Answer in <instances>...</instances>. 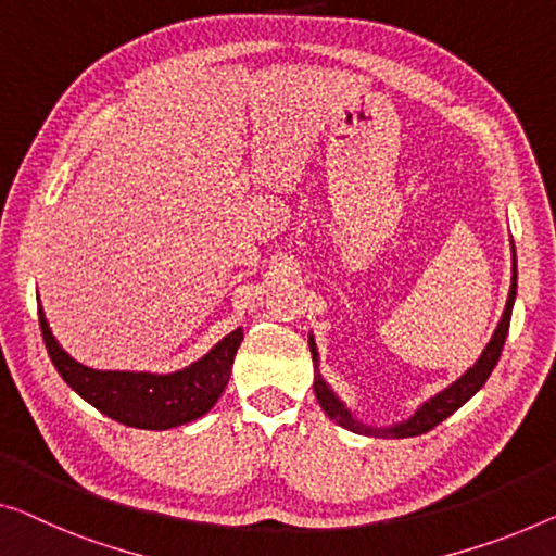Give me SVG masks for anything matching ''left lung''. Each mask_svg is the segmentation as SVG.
I'll list each match as a JSON object with an SVG mask.
<instances>
[{
  "label": "left lung",
  "instance_id": "1",
  "mask_svg": "<svg viewBox=\"0 0 556 556\" xmlns=\"http://www.w3.org/2000/svg\"><path fill=\"white\" fill-rule=\"evenodd\" d=\"M515 296H517V254H515V242H511V285H509V294H507V304H504L502 319L496 325L494 334L486 346L479 354L477 362L464 371L459 379H454L450 387H444L442 392H437L434 396H429L414 409L407 419L402 421H392L387 427H377V425H367L362 421L357 414H354L350 407H346L342 396H339L334 389L329 387V382L321 377L319 369V350L317 342H314V334L309 331V352H312V362H314V394H317L319 407L325 409L329 419H334L339 427L350 429L354 434H364V437H382V439H407V437H419L434 429L439 421H444L450 414L457 412L462 404H467L471 396H475L479 389L484 387L486 379H490L492 369L500 362L504 339H507L509 331V319H511V309H515Z\"/></svg>",
  "mask_w": 556,
  "mask_h": 556
}]
</instances>
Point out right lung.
Listing matches in <instances>:
<instances>
[{"label": "right lung", "mask_w": 556, "mask_h": 556, "mask_svg": "<svg viewBox=\"0 0 556 556\" xmlns=\"http://www.w3.org/2000/svg\"><path fill=\"white\" fill-rule=\"evenodd\" d=\"M39 327L54 369L81 400L119 425L152 429V432L189 425L217 404L244 339L242 327L231 329L204 357L162 375V371L92 369L77 362L56 342L41 304Z\"/></svg>", "instance_id": "add662e5"}]
</instances>
